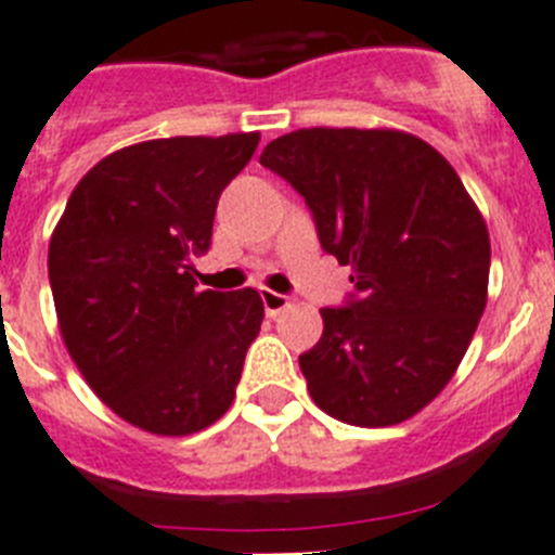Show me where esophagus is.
Segmentation results:
<instances>
[{"mask_svg": "<svg viewBox=\"0 0 555 555\" xmlns=\"http://www.w3.org/2000/svg\"><path fill=\"white\" fill-rule=\"evenodd\" d=\"M261 300H263V311H267V317H278V313L286 311V308L292 306V300H288L286 294H278L272 292V288H261Z\"/></svg>", "mask_w": 555, "mask_h": 555, "instance_id": "obj_1", "label": "esophagus"}]
</instances>
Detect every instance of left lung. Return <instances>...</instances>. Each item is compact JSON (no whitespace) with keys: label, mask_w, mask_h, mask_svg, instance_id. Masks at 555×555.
<instances>
[{"label":"left lung","mask_w":555,"mask_h":555,"mask_svg":"<svg viewBox=\"0 0 555 555\" xmlns=\"http://www.w3.org/2000/svg\"><path fill=\"white\" fill-rule=\"evenodd\" d=\"M261 164L352 269L356 297L322 308V338L300 356L313 403L358 428L405 423L450 384L487 308L478 205L442 152L389 127H302L269 141Z\"/></svg>","instance_id":"1"}]
</instances>
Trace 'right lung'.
Returning a JSON list of instances; mask_svg holds the SVG:
<instances>
[{"label": "right lung", "mask_w": 555, "mask_h": 555, "mask_svg": "<svg viewBox=\"0 0 555 555\" xmlns=\"http://www.w3.org/2000/svg\"><path fill=\"white\" fill-rule=\"evenodd\" d=\"M261 132L175 135L111 152L82 175L49 238L63 345L125 423L189 436L230 409L263 322L261 294L197 292L219 194Z\"/></svg>", "instance_id": "1"}]
</instances>
